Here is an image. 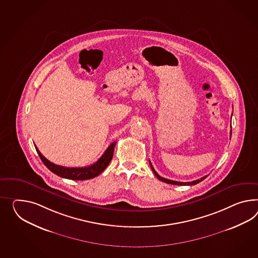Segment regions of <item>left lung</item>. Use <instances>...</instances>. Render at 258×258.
<instances>
[{
	"instance_id": "obj_1",
	"label": "left lung",
	"mask_w": 258,
	"mask_h": 258,
	"mask_svg": "<svg viewBox=\"0 0 258 258\" xmlns=\"http://www.w3.org/2000/svg\"><path fill=\"white\" fill-rule=\"evenodd\" d=\"M232 131H230V136H231ZM150 165H151V167H152V171L154 173V175L157 177V178H159L160 180H162V181H164V182H166V183H169V184H174V185H195L198 184L199 183L200 181H202L204 178H207L208 176H205V177H203V178H199V179H197V180H194V181H191V182H179V181H175V180H171V179H167V178H162L161 176H159L158 174H157V172L154 170V168H153V166H152V164H151V162H150Z\"/></svg>"
}]
</instances>
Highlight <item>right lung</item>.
Instances as JSON below:
<instances>
[{
    "label": "right lung",
    "instance_id": "obj_1",
    "mask_svg": "<svg viewBox=\"0 0 258 258\" xmlns=\"http://www.w3.org/2000/svg\"><path fill=\"white\" fill-rule=\"evenodd\" d=\"M115 145H116V142L111 143L96 163L89 165V166H84V167H66V166H61V165H55L42 155V153L36 148V146H35V149L39 155L40 159L44 163V165H46V167L54 174L58 175L61 178H68V179L85 180V179H90V178L97 177L106 169V166L112 160Z\"/></svg>",
    "mask_w": 258,
    "mask_h": 258
}]
</instances>
